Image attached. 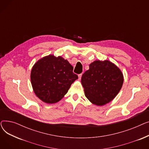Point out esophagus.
Masks as SVG:
<instances>
[{
    "label": "esophagus",
    "instance_id": "1",
    "mask_svg": "<svg viewBox=\"0 0 149 149\" xmlns=\"http://www.w3.org/2000/svg\"><path fill=\"white\" fill-rule=\"evenodd\" d=\"M81 76H82V74H79V80H80V79H81Z\"/></svg>",
    "mask_w": 149,
    "mask_h": 149
}]
</instances>
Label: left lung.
I'll return each instance as SVG.
<instances>
[{
    "mask_svg": "<svg viewBox=\"0 0 149 149\" xmlns=\"http://www.w3.org/2000/svg\"><path fill=\"white\" fill-rule=\"evenodd\" d=\"M121 70L109 60H96L81 77L85 96L93 104L103 106L118 94L123 84Z\"/></svg>",
    "mask_w": 149,
    "mask_h": 149,
    "instance_id": "8db88e82",
    "label": "left lung"
}]
</instances>
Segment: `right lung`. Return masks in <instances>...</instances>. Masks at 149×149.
I'll return each instance as SVG.
<instances>
[{
    "label": "right lung",
    "mask_w": 149,
    "mask_h": 149,
    "mask_svg": "<svg viewBox=\"0 0 149 149\" xmlns=\"http://www.w3.org/2000/svg\"><path fill=\"white\" fill-rule=\"evenodd\" d=\"M73 66L67 60L49 55L37 61L31 72V81L35 94L48 104L59 101L78 79Z\"/></svg>",
    "instance_id": "obj_1"
}]
</instances>
